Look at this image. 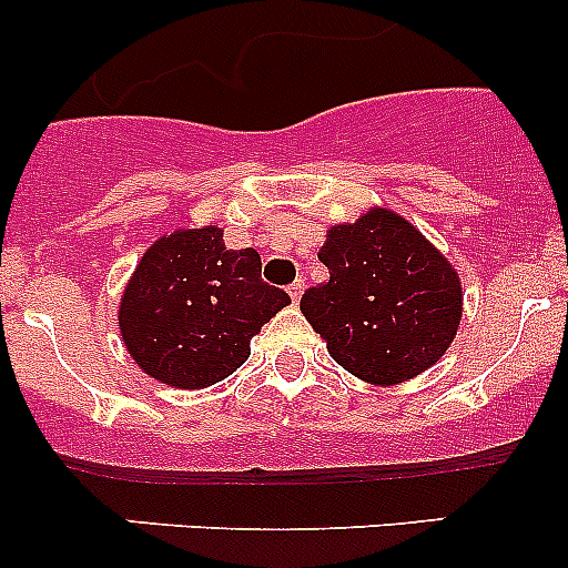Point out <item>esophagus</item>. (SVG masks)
Instances as JSON below:
<instances>
[{
  "label": "esophagus",
  "mask_w": 568,
  "mask_h": 568,
  "mask_svg": "<svg viewBox=\"0 0 568 568\" xmlns=\"http://www.w3.org/2000/svg\"><path fill=\"white\" fill-rule=\"evenodd\" d=\"M288 294H291V302H300L302 294H305V280H294V283L288 285Z\"/></svg>",
  "instance_id": "esophagus-1"
}]
</instances>
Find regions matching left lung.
<instances>
[{"mask_svg":"<svg viewBox=\"0 0 568 568\" xmlns=\"http://www.w3.org/2000/svg\"><path fill=\"white\" fill-rule=\"evenodd\" d=\"M318 261L329 280L300 307L332 359L371 385H398L432 368L462 321L456 268L412 222L371 209L326 233Z\"/></svg>","mask_w":568,"mask_h":568,"instance_id":"8db88e82","label":"left lung"}]
</instances>
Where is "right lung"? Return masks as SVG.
I'll use <instances>...</instances> for the list:
<instances>
[{
  "mask_svg": "<svg viewBox=\"0 0 568 568\" xmlns=\"http://www.w3.org/2000/svg\"><path fill=\"white\" fill-rule=\"evenodd\" d=\"M291 305L261 280L255 250H227L216 225L162 236L136 263L120 300V335L153 379L200 390L242 368L250 341Z\"/></svg>",
  "mask_w": 568,
  "mask_h": 568,
  "instance_id": "1",
  "label": "right lung"
}]
</instances>
